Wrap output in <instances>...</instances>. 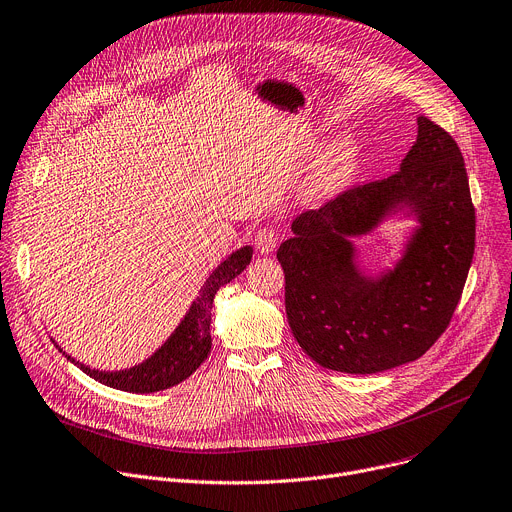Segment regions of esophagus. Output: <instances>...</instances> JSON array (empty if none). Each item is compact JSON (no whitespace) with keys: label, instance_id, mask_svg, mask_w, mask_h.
Returning <instances> with one entry per match:
<instances>
[{"label":"esophagus","instance_id":"obj_1","mask_svg":"<svg viewBox=\"0 0 512 512\" xmlns=\"http://www.w3.org/2000/svg\"><path fill=\"white\" fill-rule=\"evenodd\" d=\"M277 245V232L269 226L259 228L257 235H255V249L259 255H269L275 251Z\"/></svg>","mask_w":512,"mask_h":512}]
</instances>
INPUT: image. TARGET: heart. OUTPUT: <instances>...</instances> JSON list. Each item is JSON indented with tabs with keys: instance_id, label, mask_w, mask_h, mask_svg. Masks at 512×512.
<instances>
[{
	"instance_id": "heart-1",
	"label": "heart",
	"mask_w": 512,
	"mask_h": 512,
	"mask_svg": "<svg viewBox=\"0 0 512 512\" xmlns=\"http://www.w3.org/2000/svg\"><path fill=\"white\" fill-rule=\"evenodd\" d=\"M357 169V151L349 143H337L312 167L304 183V196L320 202L339 194Z\"/></svg>"
}]
</instances>
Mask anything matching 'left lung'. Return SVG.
<instances>
[{
  "label": "left lung",
  "instance_id": "1",
  "mask_svg": "<svg viewBox=\"0 0 512 512\" xmlns=\"http://www.w3.org/2000/svg\"><path fill=\"white\" fill-rule=\"evenodd\" d=\"M416 143L388 179L343 192L292 222L277 249L290 329L318 365L378 374L425 355L461 298L476 247V210L457 143L418 116ZM396 213L417 220L392 270L365 274L352 239Z\"/></svg>",
  "mask_w": 512,
  "mask_h": 512
}]
</instances>
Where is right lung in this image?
Returning a JSON list of instances; mask_svg holds the SVG:
<instances>
[{
	"label": "right lung",
	"mask_w": 512,
	"mask_h": 512,
	"mask_svg": "<svg viewBox=\"0 0 512 512\" xmlns=\"http://www.w3.org/2000/svg\"><path fill=\"white\" fill-rule=\"evenodd\" d=\"M251 257L253 249L249 245L237 249L230 257H226L210 273L206 284L200 290V296L192 302L190 310L185 312L183 320L177 324V329L171 333V337L143 363L120 371H100L75 361L59 345L57 347L59 351L65 353V357L71 363H75L83 371V374L116 390L132 394H151L177 386L179 382L188 380L210 353V322L216 292L228 282L235 280L239 273H243L245 267L251 263Z\"/></svg>",
	"instance_id": "obj_1"
}]
</instances>
